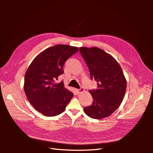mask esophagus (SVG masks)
<instances>
[{
  "label": "esophagus",
  "mask_w": 153,
  "mask_h": 153,
  "mask_svg": "<svg viewBox=\"0 0 153 153\" xmlns=\"http://www.w3.org/2000/svg\"><path fill=\"white\" fill-rule=\"evenodd\" d=\"M84 91V89L83 87H80V89H77L76 90V91H77V93L78 94H79V93H80V92H83Z\"/></svg>",
  "instance_id": "1"
}]
</instances>
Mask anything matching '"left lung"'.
Listing matches in <instances>:
<instances>
[{
	"mask_svg": "<svg viewBox=\"0 0 153 153\" xmlns=\"http://www.w3.org/2000/svg\"><path fill=\"white\" fill-rule=\"evenodd\" d=\"M89 69L91 80L98 82L97 89L90 90L93 101L84 108L92 119L108 117L121 105L126 90V80L119 63L111 55L97 47L79 48Z\"/></svg>",
	"mask_w": 153,
	"mask_h": 153,
	"instance_id": "8db88e82",
	"label": "left lung"
}]
</instances>
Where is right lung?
Listing matches in <instances>:
<instances>
[{
    "mask_svg": "<svg viewBox=\"0 0 153 153\" xmlns=\"http://www.w3.org/2000/svg\"><path fill=\"white\" fill-rule=\"evenodd\" d=\"M78 48L57 45L46 49L32 62L25 75L24 91L30 103L45 116H56L63 112L73 96L61 81H55L64 73L67 59Z\"/></svg>",
    "mask_w": 153,
    "mask_h": 153,
    "instance_id": "1",
    "label": "right lung"
}]
</instances>
